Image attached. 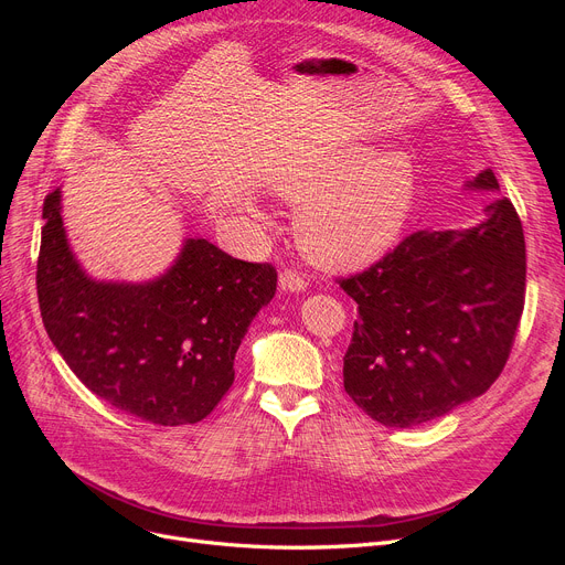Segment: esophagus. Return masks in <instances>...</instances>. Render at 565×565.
<instances>
[{
    "mask_svg": "<svg viewBox=\"0 0 565 565\" xmlns=\"http://www.w3.org/2000/svg\"><path fill=\"white\" fill-rule=\"evenodd\" d=\"M279 288L286 292H302V290H307V279L292 270H284L279 275Z\"/></svg>",
    "mask_w": 565,
    "mask_h": 565,
    "instance_id": "obj_1",
    "label": "esophagus"
}]
</instances>
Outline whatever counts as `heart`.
I'll use <instances>...</instances> for the list:
<instances>
[{"mask_svg":"<svg viewBox=\"0 0 565 565\" xmlns=\"http://www.w3.org/2000/svg\"><path fill=\"white\" fill-rule=\"evenodd\" d=\"M275 194L300 205L295 231L311 258L362 267L398 245L417 203L419 175L405 151L352 146L290 169L275 183Z\"/></svg>","mask_w":565,"mask_h":565,"instance_id":"heart-1","label":"heart"}]
</instances>
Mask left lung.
Instances as JSON below:
<instances>
[{"mask_svg": "<svg viewBox=\"0 0 565 565\" xmlns=\"http://www.w3.org/2000/svg\"><path fill=\"white\" fill-rule=\"evenodd\" d=\"M467 190L497 192L492 169ZM471 228H422L341 281L358 302L343 387L371 419L412 428L479 398L507 366L524 309L522 222L503 196Z\"/></svg>", "mask_w": 565, "mask_h": 565, "instance_id": "1", "label": "left lung"}]
</instances>
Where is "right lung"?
<instances>
[{
	"instance_id": "add662e5",
	"label": "right lung",
	"mask_w": 565,
	"mask_h": 565,
	"mask_svg": "<svg viewBox=\"0 0 565 565\" xmlns=\"http://www.w3.org/2000/svg\"><path fill=\"white\" fill-rule=\"evenodd\" d=\"M36 288L50 341L96 396L158 426L205 419L233 384V360L277 273L192 235L148 281H100L75 258L62 190L43 203Z\"/></svg>"
}]
</instances>
